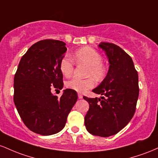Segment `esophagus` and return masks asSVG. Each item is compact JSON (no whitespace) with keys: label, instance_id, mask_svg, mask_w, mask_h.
<instances>
[{"label":"esophagus","instance_id":"1","mask_svg":"<svg viewBox=\"0 0 158 158\" xmlns=\"http://www.w3.org/2000/svg\"><path fill=\"white\" fill-rule=\"evenodd\" d=\"M77 95H78V98H80V99L83 98V95H81V93H78V94H77Z\"/></svg>","mask_w":158,"mask_h":158}]
</instances>
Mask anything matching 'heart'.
Listing matches in <instances>:
<instances>
[{
	"mask_svg": "<svg viewBox=\"0 0 158 158\" xmlns=\"http://www.w3.org/2000/svg\"><path fill=\"white\" fill-rule=\"evenodd\" d=\"M74 60L77 64L88 65L86 75L93 76L97 81H101L106 74V68L102 64L103 58L96 50L90 47H84L74 54ZM60 69L65 77H69L74 70V65L69 58L65 56L60 62ZM93 77L78 79L73 77L65 82V86L70 89L79 93L86 91L95 86V80Z\"/></svg>",
	"mask_w": 158,
	"mask_h": 158,
	"instance_id": "1",
	"label": "heart"
}]
</instances>
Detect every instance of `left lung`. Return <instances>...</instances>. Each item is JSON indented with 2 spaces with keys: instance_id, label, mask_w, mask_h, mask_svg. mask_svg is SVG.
<instances>
[{
  "instance_id": "8db88e82",
  "label": "left lung",
  "mask_w": 158,
  "mask_h": 158,
  "mask_svg": "<svg viewBox=\"0 0 158 158\" xmlns=\"http://www.w3.org/2000/svg\"><path fill=\"white\" fill-rule=\"evenodd\" d=\"M98 47L107 56L109 69L105 78L93 89L103 97L84 96L89 104L84 123L91 134L107 137L119 132L134 116L139 96L138 74L131 57L118 45L101 42Z\"/></svg>"
}]
</instances>
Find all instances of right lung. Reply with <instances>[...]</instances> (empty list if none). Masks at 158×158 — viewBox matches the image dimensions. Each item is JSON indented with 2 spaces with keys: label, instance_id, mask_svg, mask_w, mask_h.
I'll list each match as a JSON object with an SVG mask.
<instances>
[{
  "label": "right lung",
  "instance_id": "right-lung-1",
  "mask_svg": "<svg viewBox=\"0 0 158 158\" xmlns=\"http://www.w3.org/2000/svg\"><path fill=\"white\" fill-rule=\"evenodd\" d=\"M67 48L59 40H41L28 49L14 77V103L23 122L41 135L60 132L77 100L74 90L66 89L60 98L51 89H63L60 64Z\"/></svg>",
  "mask_w": 158,
  "mask_h": 158
}]
</instances>
